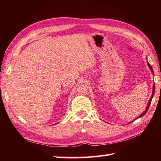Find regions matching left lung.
Returning <instances> with one entry per match:
<instances>
[{
	"instance_id": "8db88e82",
	"label": "left lung",
	"mask_w": 161,
	"mask_h": 161,
	"mask_svg": "<svg viewBox=\"0 0 161 161\" xmlns=\"http://www.w3.org/2000/svg\"><path fill=\"white\" fill-rule=\"evenodd\" d=\"M147 65H148V66H149V68H150V69H151V71L153 73V69H152V67L151 66V65H150L148 62H147ZM154 91H155V84H153V92H152V96H151V98H150V100H149V102H148V104H147V108H146V110L142 113V114L139 116V117H142V116H143L147 112V111H148V109H149V106H150V104H151V102H152V98H153V95H154Z\"/></svg>"
}]
</instances>
